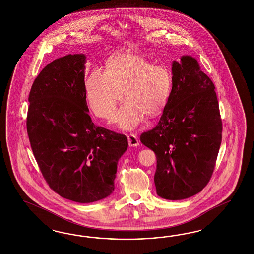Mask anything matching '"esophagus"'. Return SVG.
Returning <instances> with one entry per match:
<instances>
[{
	"mask_svg": "<svg viewBox=\"0 0 254 254\" xmlns=\"http://www.w3.org/2000/svg\"><path fill=\"white\" fill-rule=\"evenodd\" d=\"M127 139H128V144L131 147H137L139 144L138 137L135 134H129L127 136Z\"/></svg>",
	"mask_w": 254,
	"mask_h": 254,
	"instance_id": "1",
	"label": "esophagus"
}]
</instances>
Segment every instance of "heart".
<instances>
[{"label":"heart","instance_id":"b5f03b06","mask_svg":"<svg viewBox=\"0 0 254 254\" xmlns=\"http://www.w3.org/2000/svg\"><path fill=\"white\" fill-rule=\"evenodd\" d=\"M172 84V72L167 66L155 65L138 55L119 53L109 60L106 71H91L85 80V96L96 116L112 120L124 91L127 101L117 114V122L122 128L132 129L145 116L160 114Z\"/></svg>","mask_w":254,"mask_h":254}]
</instances>
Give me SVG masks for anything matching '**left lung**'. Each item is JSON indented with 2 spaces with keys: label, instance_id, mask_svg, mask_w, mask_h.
Wrapping results in <instances>:
<instances>
[{
  "label": "left lung",
  "instance_id": "obj_1",
  "mask_svg": "<svg viewBox=\"0 0 254 254\" xmlns=\"http://www.w3.org/2000/svg\"><path fill=\"white\" fill-rule=\"evenodd\" d=\"M172 90L156 127L140 135L156 156L154 185L165 199L181 200L208 185L222 142L215 86L197 61L172 62Z\"/></svg>",
  "mask_w": 254,
  "mask_h": 254
}]
</instances>
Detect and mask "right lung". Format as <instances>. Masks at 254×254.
Wrapping results in <instances>:
<instances>
[{
	"instance_id": "add662e5",
	"label": "right lung",
	"mask_w": 254,
	"mask_h": 254,
	"mask_svg": "<svg viewBox=\"0 0 254 254\" xmlns=\"http://www.w3.org/2000/svg\"><path fill=\"white\" fill-rule=\"evenodd\" d=\"M85 64V55L69 54L42 69L29 96L27 132L49 187L66 199L92 203L114 192L117 163L128 142L93 123Z\"/></svg>"
}]
</instances>
